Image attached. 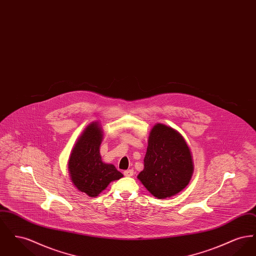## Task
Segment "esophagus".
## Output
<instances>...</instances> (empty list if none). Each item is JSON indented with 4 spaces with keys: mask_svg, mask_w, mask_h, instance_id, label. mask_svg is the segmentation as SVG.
<instances>
[{
    "mask_svg": "<svg viewBox=\"0 0 256 256\" xmlns=\"http://www.w3.org/2000/svg\"><path fill=\"white\" fill-rule=\"evenodd\" d=\"M124 174L126 176H132L134 174V170H132V169L124 170Z\"/></svg>",
    "mask_w": 256,
    "mask_h": 256,
    "instance_id": "34e87169",
    "label": "esophagus"
}]
</instances>
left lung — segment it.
<instances>
[{
  "label": "left lung",
  "mask_w": 256,
  "mask_h": 256,
  "mask_svg": "<svg viewBox=\"0 0 256 256\" xmlns=\"http://www.w3.org/2000/svg\"><path fill=\"white\" fill-rule=\"evenodd\" d=\"M193 168L182 136L170 126L156 124L150 134L144 170L137 176L146 190L158 198L174 196L188 185Z\"/></svg>",
  "instance_id": "8db88e82"
}]
</instances>
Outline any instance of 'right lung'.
I'll return each instance as SVG.
<instances>
[{"label":"right lung","mask_w":256,"mask_h":256,"mask_svg":"<svg viewBox=\"0 0 256 256\" xmlns=\"http://www.w3.org/2000/svg\"><path fill=\"white\" fill-rule=\"evenodd\" d=\"M102 132L98 122L86 128L69 159V172L74 185L89 196H97L113 180L122 176V172L112 164L102 161L100 145Z\"/></svg>","instance_id":"add662e5"}]
</instances>
